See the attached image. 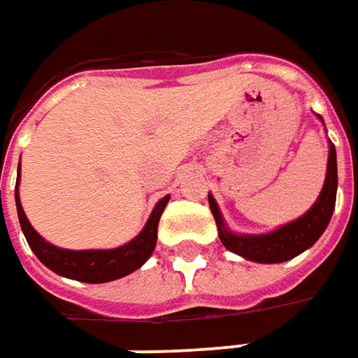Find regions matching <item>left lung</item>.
Segmentation results:
<instances>
[{"label": "left lung", "mask_w": 358, "mask_h": 358, "mask_svg": "<svg viewBox=\"0 0 358 358\" xmlns=\"http://www.w3.org/2000/svg\"><path fill=\"white\" fill-rule=\"evenodd\" d=\"M335 198H337V152H335L333 143H329L327 176H325V184H323L317 201L301 217L292 221L288 225H282L271 233H264V235H237V233H233L225 227V221L221 217L217 201L213 199L211 194L208 196L211 213H213L215 223H217L220 239L225 245V249L235 252V255H241L247 261L264 262V264L290 261L306 249H310L329 225L333 210H335Z\"/></svg>", "instance_id": "obj_1"}]
</instances>
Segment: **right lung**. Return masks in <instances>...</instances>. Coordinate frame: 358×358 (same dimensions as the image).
Here are the masks:
<instances>
[{
  "instance_id": "add662e5",
  "label": "right lung",
  "mask_w": 358,
  "mask_h": 358,
  "mask_svg": "<svg viewBox=\"0 0 358 358\" xmlns=\"http://www.w3.org/2000/svg\"><path fill=\"white\" fill-rule=\"evenodd\" d=\"M21 166V164H19ZM19 186V178H17ZM170 196H164L159 203L155 206V210L148 217L147 225L138 233L133 241H129L125 245H121L117 249H96V250H70L60 249L50 245L45 241L27 220L19 192L15 189V203L19 223L25 235L27 243L31 250L36 255V259L45 264L46 268L57 272L60 276H66L72 280L87 282V284H101V282H111L123 278L131 272L141 268L148 257L152 255V250L157 247V229H159V221L162 211L169 203Z\"/></svg>"
}]
</instances>
